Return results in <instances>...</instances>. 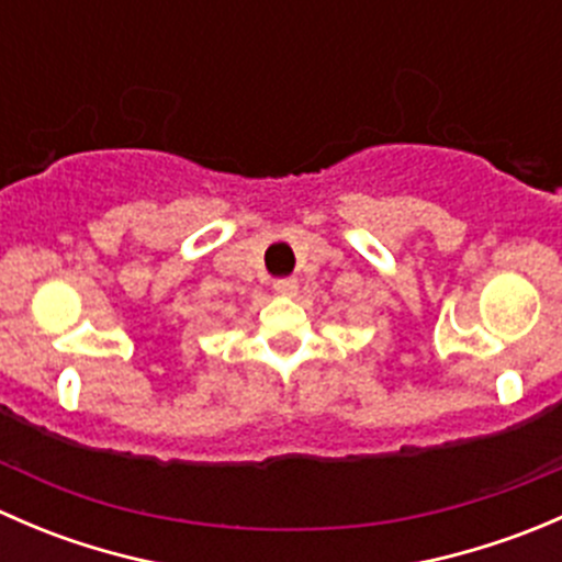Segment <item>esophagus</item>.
I'll use <instances>...</instances> for the list:
<instances>
[{
    "label": "esophagus",
    "instance_id": "esophagus-1",
    "mask_svg": "<svg viewBox=\"0 0 562 562\" xmlns=\"http://www.w3.org/2000/svg\"><path fill=\"white\" fill-rule=\"evenodd\" d=\"M299 288V280H293V277H280V280H274V293H280V296H293Z\"/></svg>",
    "mask_w": 562,
    "mask_h": 562
}]
</instances>
